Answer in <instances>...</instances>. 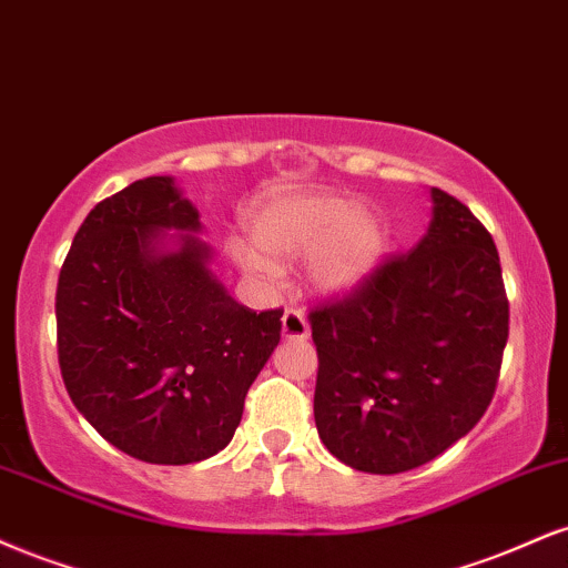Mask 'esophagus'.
Returning a JSON list of instances; mask_svg holds the SVG:
<instances>
[{"label":"esophagus","mask_w":568,"mask_h":568,"mask_svg":"<svg viewBox=\"0 0 568 568\" xmlns=\"http://www.w3.org/2000/svg\"><path fill=\"white\" fill-rule=\"evenodd\" d=\"M283 338L285 341H304L310 338V323L298 310H285L283 314Z\"/></svg>","instance_id":"34e87169"}]
</instances>
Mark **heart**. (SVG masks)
I'll return each instance as SVG.
<instances>
[{"mask_svg": "<svg viewBox=\"0 0 568 568\" xmlns=\"http://www.w3.org/2000/svg\"><path fill=\"white\" fill-rule=\"evenodd\" d=\"M251 237L266 256L310 254V280L325 296H346L371 280L388 256V224L367 203L338 193H285L266 197L251 214ZM251 272L272 264L254 248H237Z\"/></svg>", "mask_w": 568, "mask_h": 568, "instance_id": "obj_1", "label": "heart"}]
</instances>
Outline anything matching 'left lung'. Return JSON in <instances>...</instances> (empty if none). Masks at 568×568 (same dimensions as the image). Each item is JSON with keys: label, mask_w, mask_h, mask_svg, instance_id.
Segmentation results:
<instances>
[{"label": "left lung", "mask_w": 568, "mask_h": 568, "mask_svg": "<svg viewBox=\"0 0 568 568\" xmlns=\"http://www.w3.org/2000/svg\"><path fill=\"white\" fill-rule=\"evenodd\" d=\"M432 222L354 296L314 310V423L346 466L402 474L487 413L508 341L500 256L487 227L439 187Z\"/></svg>", "instance_id": "left-lung-1"}]
</instances>
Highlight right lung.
Listing matches in <instances>:
<instances>
[{"label":"right lung","mask_w":568,"mask_h":568,"mask_svg":"<svg viewBox=\"0 0 568 568\" xmlns=\"http://www.w3.org/2000/svg\"><path fill=\"white\" fill-rule=\"evenodd\" d=\"M174 176L98 203L58 280V357L73 405L121 453L187 466L224 449L280 344L283 312L237 304Z\"/></svg>","instance_id":"1"}]
</instances>
